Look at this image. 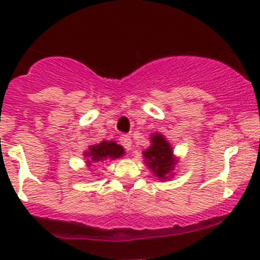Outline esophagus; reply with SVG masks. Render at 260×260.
I'll use <instances>...</instances> for the list:
<instances>
[{"label":"esophagus","mask_w":260,"mask_h":260,"mask_svg":"<svg viewBox=\"0 0 260 260\" xmlns=\"http://www.w3.org/2000/svg\"><path fill=\"white\" fill-rule=\"evenodd\" d=\"M119 142L120 145L123 146V147L125 148V150L129 151L131 148H132V140H131V137L128 135H122L119 137Z\"/></svg>","instance_id":"1"}]
</instances>
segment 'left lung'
Instances as JSON below:
<instances>
[{"label":"left lung","instance_id":"obj_1","mask_svg":"<svg viewBox=\"0 0 260 260\" xmlns=\"http://www.w3.org/2000/svg\"><path fill=\"white\" fill-rule=\"evenodd\" d=\"M152 145L148 150L143 152V156L147 161V165L150 166L156 174V176L165 180L166 175L173 170L176 161L173 157V150L170 148L168 141L161 135H153L151 138Z\"/></svg>","mask_w":260,"mask_h":260}]
</instances>
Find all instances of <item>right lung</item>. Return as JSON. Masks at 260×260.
I'll list each match as a JSON object with an SVG mask.
<instances>
[{
    "label": "right lung",
    "instance_id": "right-lung-1",
    "mask_svg": "<svg viewBox=\"0 0 260 260\" xmlns=\"http://www.w3.org/2000/svg\"><path fill=\"white\" fill-rule=\"evenodd\" d=\"M123 153H124V150L122 148V146L117 145L115 142L103 141L96 145L90 146L89 150L84 155L87 157V164L91 165L92 162H100V161H104L107 158L119 157Z\"/></svg>",
    "mask_w": 260,
    "mask_h": 260
}]
</instances>
